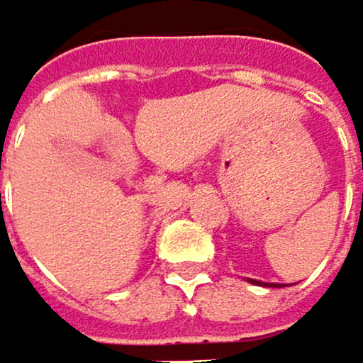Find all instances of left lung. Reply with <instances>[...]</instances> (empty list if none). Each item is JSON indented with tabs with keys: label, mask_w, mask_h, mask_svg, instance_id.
Returning <instances> with one entry per match:
<instances>
[{
	"label": "left lung",
	"mask_w": 363,
	"mask_h": 363,
	"mask_svg": "<svg viewBox=\"0 0 363 363\" xmlns=\"http://www.w3.org/2000/svg\"><path fill=\"white\" fill-rule=\"evenodd\" d=\"M249 282H251V284H257V282H255V280H249ZM273 286H275V284H273ZM278 286H280V284H278Z\"/></svg>",
	"instance_id": "1"
}]
</instances>
